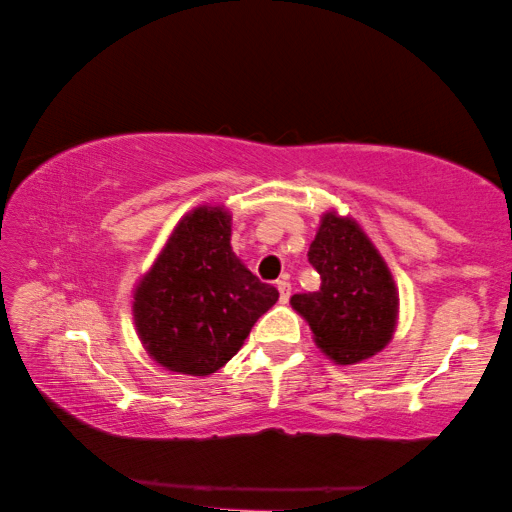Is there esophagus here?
<instances>
[{
    "mask_svg": "<svg viewBox=\"0 0 512 512\" xmlns=\"http://www.w3.org/2000/svg\"><path fill=\"white\" fill-rule=\"evenodd\" d=\"M276 290H279V299H281V304H288V301H290V295H292V286H290V281H286V279L276 281Z\"/></svg>",
    "mask_w": 512,
    "mask_h": 512,
    "instance_id": "34e87169",
    "label": "esophagus"
}]
</instances>
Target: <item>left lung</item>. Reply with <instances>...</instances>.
Returning <instances> with one entry per match:
<instances>
[{
  "label": "left lung",
  "mask_w": 512,
  "mask_h": 512,
  "mask_svg": "<svg viewBox=\"0 0 512 512\" xmlns=\"http://www.w3.org/2000/svg\"><path fill=\"white\" fill-rule=\"evenodd\" d=\"M308 263L322 286L292 295L290 304L311 324L324 354L351 365L388 345L397 320V290L358 224L326 213L308 249Z\"/></svg>",
  "instance_id": "left-lung-1"
}]
</instances>
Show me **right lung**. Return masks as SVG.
Listing matches in <instances>:
<instances>
[{
    "label": "right lung",
    "instance_id": "right-lung-1",
    "mask_svg": "<svg viewBox=\"0 0 512 512\" xmlns=\"http://www.w3.org/2000/svg\"><path fill=\"white\" fill-rule=\"evenodd\" d=\"M231 215L197 208L183 217L133 301L140 340L172 372L206 376L238 354L279 290L231 249Z\"/></svg>",
    "mask_w": 512,
    "mask_h": 512
}]
</instances>
